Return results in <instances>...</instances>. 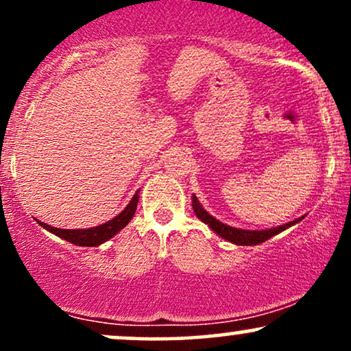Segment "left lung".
<instances>
[{"mask_svg": "<svg viewBox=\"0 0 351 351\" xmlns=\"http://www.w3.org/2000/svg\"><path fill=\"white\" fill-rule=\"evenodd\" d=\"M191 206H193V211H195L196 217H198L199 221H203L204 224H208L209 229L211 231H215L217 236L223 237V239H226L228 243H232L236 245H257L261 243H264V241L271 239L272 236L279 234V232L285 231V229L292 228L293 224L300 223L302 219H304L305 216L302 217H297V219L291 221V223L287 224H282V226H277V228H269V229H241V228H232V226H228V224L221 223L219 219H216L215 216H211L206 209L203 208V204L199 203L198 198H196V195L191 196Z\"/></svg>", "mask_w": 351, "mask_h": 351, "instance_id": "1", "label": "left lung"}]
</instances>
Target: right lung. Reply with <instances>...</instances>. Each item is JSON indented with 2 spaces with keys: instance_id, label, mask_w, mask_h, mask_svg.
Returning a JSON list of instances; mask_svg holds the SVG:
<instances>
[{
  "instance_id": "right-lung-1",
  "label": "right lung",
  "mask_w": 351,
  "mask_h": 351,
  "mask_svg": "<svg viewBox=\"0 0 351 351\" xmlns=\"http://www.w3.org/2000/svg\"><path fill=\"white\" fill-rule=\"evenodd\" d=\"M138 191L135 193L134 198L128 201V204L125 206V209L120 215H117L115 217H112L110 221L107 223L99 224L95 228H87V229H62V228H54L49 226V224L43 223V221H38L41 226L46 229V231L52 232L60 239L67 241V243L75 244V245H82V247H97V245L104 244L106 241L112 239L117 232L122 231V229L127 226L128 223L132 221V217L135 215L136 204H138Z\"/></svg>"
}]
</instances>
